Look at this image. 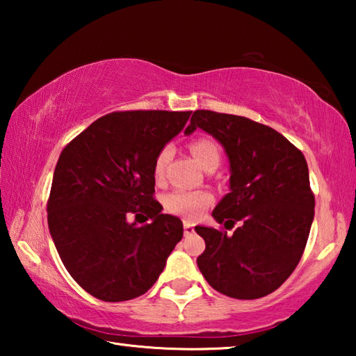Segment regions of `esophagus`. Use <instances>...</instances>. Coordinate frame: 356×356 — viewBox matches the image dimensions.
<instances>
[{
	"label": "esophagus",
	"instance_id": "obj_1",
	"mask_svg": "<svg viewBox=\"0 0 356 356\" xmlns=\"http://www.w3.org/2000/svg\"><path fill=\"white\" fill-rule=\"evenodd\" d=\"M184 234L185 236H191V234H195V226H193L191 222L185 221L184 222Z\"/></svg>",
	"mask_w": 356,
	"mask_h": 356
}]
</instances>
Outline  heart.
Masks as SVG:
<instances>
[{
    "label": "heart",
    "instance_id": "b5f03b06",
    "mask_svg": "<svg viewBox=\"0 0 356 356\" xmlns=\"http://www.w3.org/2000/svg\"><path fill=\"white\" fill-rule=\"evenodd\" d=\"M190 150L193 156H195L197 163H200L204 170L210 166L220 165V147L218 144L207 138H200L191 143ZM172 149L171 146H165L160 150L159 155L155 156L154 161V176L156 180H161L165 176V170L168 166V161L171 159ZM213 197L207 191H184L177 190L170 193L165 197V207L168 212L174 215L182 216L186 220H196L204 210H206L210 204H212Z\"/></svg>",
    "mask_w": 356,
    "mask_h": 356
}]
</instances>
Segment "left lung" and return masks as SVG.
Returning a JSON list of instances; mask_svg holds the SVG:
<instances>
[{"label": "left lung", "instance_id": "1", "mask_svg": "<svg viewBox=\"0 0 356 356\" xmlns=\"http://www.w3.org/2000/svg\"><path fill=\"white\" fill-rule=\"evenodd\" d=\"M213 136L229 161V193L212 216L232 236L196 226L206 242L197 267L215 291L254 300L276 291L297 267L314 220L305 155L278 131L254 120L207 110L185 129Z\"/></svg>", "mask_w": 356, "mask_h": 356}]
</instances>
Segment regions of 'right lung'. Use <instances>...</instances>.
<instances>
[{
	"label": "right lung",
	"instance_id": "1",
	"mask_svg": "<svg viewBox=\"0 0 356 356\" xmlns=\"http://www.w3.org/2000/svg\"><path fill=\"white\" fill-rule=\"evenodd\" d=\"M191 111H120L92 122L59 155L48 229L64 267L92 297L146 293L184 236L177 216L154 200L155 156ZM130 213L150 223H130Z\"/></svg>",
	"mask_w": 356,
	"mask_h": 356
}]
</instances>
